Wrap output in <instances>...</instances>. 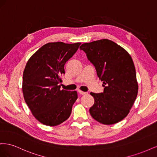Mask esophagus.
<instances>
[{"label":"esophagus","instance_id":"34e87169","mask_svg":"<svg viewBox=\"0 0 157 157\" xmlns=\"http://www.w3.org/2000/svg\"><path fill=\"white\" fill-rule=\"evenodd\" d=\"M78 92L79 94H81V95H86V94H87V92H82V91H81V90H78Z\"/></svg>","mask_w":157,"mask_h":157}]
</instances>
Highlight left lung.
<instances>
[{
	"instance_id": "left-lung-1",
	"label": "left lung",
	"mask_w": 157,
	"mask_h": 157,
	"mask_svg": "<svg viewBox=\"0 0 157 157\" xmlns=\"http://www.w3.org/2000/svg\"><path fill=\"white\" fill-rule=\"evenodd\" d=\"M103 81V92L90 94L94 104L91 116L103 124L121 121L130 112L138 91L135 66L130 55L112 40L101 39L80 46Z\"/></svg>"
}]
</instances>
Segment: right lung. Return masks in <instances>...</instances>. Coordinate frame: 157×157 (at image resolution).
Wrapping results in <instances>:
<instances>
[{"label": "right lung", "instance_id": "right-lung-1", "mask_svg": "<svg viewBox=\"0 0 157 157\" xmlns=\"http://www.w3.org/2000/svg\"><path fill=\"white\" fill-rule=\"evenodd\" d=\"M80 44L49 42L27 61L23 74V97L33 116L43 124L59 125L71 115L77 92L61 90L59 84L65 63Z\"/></svg>", "mask_w": 157, "mask_h": 157}]
</instances>
